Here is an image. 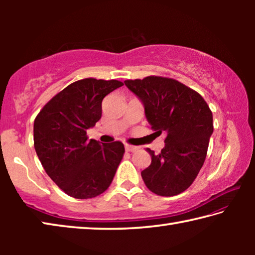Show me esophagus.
I'll return each mask as SVG.
<instances>
[{"instance_id": "1", "label": "esophagus", "mask_w": 255, "mask_h": 255, "mask_svg": "<svg viewBox=\"0 0 255 255\" xmlns=\"http://www.w3.org/2000/svg\"><path fill=\"white\" fill-rule=\"evenodd\" d=\"M125 148H126L127 152H135L137 149L136 146H132V145H129V144H125Z\"/></svg>"}]
</instances>
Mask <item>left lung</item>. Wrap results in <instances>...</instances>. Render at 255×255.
Returning <instances> with one entry per match:
<instances>
[{"label": "left lung", "mask_w": 255, "mask_h": 255, "mask_svg": "<svg viewBox=\"0 0 255 255\" xmlns=\"http://www.w3.org/2000/svg\"><path fill=\"white\" fill-rule=\"evenodd\" d=\"M125 84L143 102L154 133H165L161 153L147 148L152 163L141 171V178L155 195H179L204 165L214 131L213 112L199 93L170 77L150 75Z\"/></svg>", "instance_id": "1"}]
</instances>
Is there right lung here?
<instances>
[{"instance_id": "right-lung-1", "label": "right lung", "mask_w": 255, "mask_h": 255, "mask_svg": "<svg viewBox=\"0 0 255 255\" xmlns=\"http://www.w3.org/2000/svg\"><path fill=\"white\" fill-rule=\"evenodd\" d=\"M117 80H79L46 103L33 124V145L49 178L66 195L91 199L110 187L124 157L122 141L99 144L86 130L101 118L102 100Z\"/></svg>"}]
</instances>
